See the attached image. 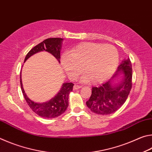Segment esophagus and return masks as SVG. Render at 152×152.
Listing matches in <instances>:
<instances>
[{
  "instance_id": "1",
  "label": "esophagus",
  "mask_w": 152,
  "mask_h": 152,
  "mask_svg": "<svg viewBox=\"0 0 152 152\" xmlns=\"http://www.w3.org/2000/svg\"><path fill=\"white\" fill-rule=\"evenodd\" d=\"M81 87H82L81 86H78V85H76V84H75V85L74 86L73 90H74V91H76V90H78V88H80Z\"/></svg>"
}]
</instances>
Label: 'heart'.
<instances>
[{
    "instance_id": "heart-1",
    "label": "heart",
    "mask_w": 152,
    "mask_h": 152,
    "mask_svg": "<svg viewBox=\"0 0 152 152\" xmlns=\"http://www.w3.org/2000/svg\"><path fill=\"white\" fill-rule=\"evenodd\" d=\"M119 61V53L114 46L95 43H83L75 46L68 56H63L61 64L71 78L82 73V68L93 83L106 80L112 75Z\"/></svg>"
}]
</instances>
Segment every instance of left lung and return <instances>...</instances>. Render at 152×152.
Wrapping results in <instances>:
<instances>
[{"label": "left lung", "mask_w": 152, "mask_h": 152, "mask_svg": "<svg viewBox=\"0 0 152 152\" xmlns=\"http://www.w3.org/2000/svg\"><path fill=\"white\" fill-rule=\"evenodd\" d=\"M123 75L122 80L116 84L114 79ZM132 66L129 59L124 60L117 71L106 82L98 87H92L91 96L86 105L92 112L99 115H109L115 113L125 103L132 87Z\"/></svg>", "instance_id": "obj_1"}]
</instances>
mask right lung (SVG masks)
I'll use <instances>...</instances> for the list:
<instances>
[{"label": "right lung", "mask_w": 152, "mask_h": 152, "mask_svg": "<svg viewBox=\"0 0 152 152\" xmlns=\"http://www.w3.org/2000/svg\"><path fill=\"white\" fill-rule=\"evenodd\" d=\"M62 41V38H48L45 39L38 45H35L28 52L25 58V61L35 53L42 51H45L52 54L60 63V50ZM20 82L23 94L27 104L29 105L30 109L39 117L48 118V119L57 117L63 114L68 108V96L70 92L72 91L74 86V84L72 82L64 83L60 91L56 95L55 97H53L49 101L43 102V103L35 102L28 98L23 87L21 75H20Z\"/></svg>", "instance_id": "1"}]
</instances>
